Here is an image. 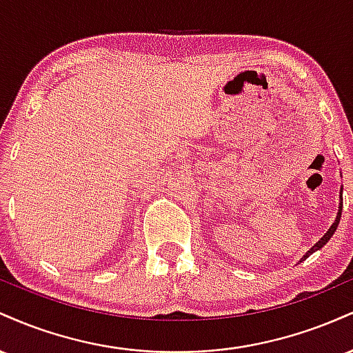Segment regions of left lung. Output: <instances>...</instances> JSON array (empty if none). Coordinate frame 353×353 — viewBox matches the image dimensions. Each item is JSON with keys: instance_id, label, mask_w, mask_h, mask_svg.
Listing matches in <instances>:
<instances>
[{"instance_id": "1", "label": "left lung", "mask_w": 353, "mask_h": 353, "mask_svg": "<svg viewBox=\"0 0 353 353\" xmlns=\"http://www.w3.org/2000/svg\"><path fill=\"white\" fill-rule=\"evenodd\" d=\"M340 197H342V196H340ZM340 217H342V204H340V209H339V214H337V217H335V222H334V224H332V225H330V229H329V230H327V232H325V236H323L322 239H320V241L317 242V244H315V245H314V247H312V249L309 250V252H307L305 255H303V257H302V261H305V259H307V257H309V255H310V254H314V252H315V250L322 249V247H323V245H325V244H327V242H329V239H330L332 236H334V232H335V230H337V225H339V222H340Z\"/></svg>"}]
</instances>
